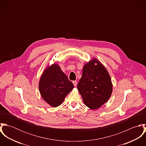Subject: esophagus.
<instances>
[{"mask_svg":"<svg viewBox=\"0 0 146 146\" xmlns=\"http://www.w3.org/2000/svg\"><path fill=\"white\" fill-rule=\"evenodd\" d=\"M72 83H73L74 85L75 86H76L77 85V82H76V81H73V82H72Z\"/></svg>","mask_w":146,"mask_h":146,"instance_id":"1","label":"esophagus"}]
</instances>
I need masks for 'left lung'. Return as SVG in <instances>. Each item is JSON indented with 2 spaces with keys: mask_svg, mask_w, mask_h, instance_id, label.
<instances>
[{
  "mask_svg": "<svg viewBox=\"0 0 146 146\" xmlns=\"http://www.w3.org/2000/svg\"><path fill=\"white\" fill-rule=\"evenodd\" d=\"M77 88L84 104L91 110L98 109L104 105L112 92V84L107 70L95 58L84 64Z\"/></svg>",
  "mask_w": 146,
  "mask_h": 146,
  "instance_id": "obj_1",
  "label": "left lung"
}]
</instances>
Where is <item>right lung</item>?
Listing matches in <instances>:
<instances>
[{
    "label": "right lung",
    "mask_w": 146,
    "mask_h": 146,
    "mask_svg": "<svg viewBox=\"0 0 146 146\" xmlns=\"http://www.w3.org/2000/svg\"><path fill=\"white\" fill-rule=\"evenodd\" d=\"M58 64L54 63L44 71L39 89L43 100L53 107L62 104L66 96L74 88Z\"/></svg>",
    "instance_id": "obj_1"
}]
</instances>
